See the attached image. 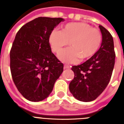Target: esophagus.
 Returning <instances> with one entry per match:
<instances>
[{
    "mask_svg": "<svg viewBox=\"0 0 124 124\" xmlns=\"http://www.w3.org/2000/svg\"><path fill=\"white\" fill-rule=\"evenodd\" d=\"M70 67H71V66L69 65H64V69H70Z\"/></svg>",
    "mask_w": 124,
    "mask_h": 124,
    "instance_id": "1",
    "label": "esophagus"
}]
</instances>
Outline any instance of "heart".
I'll use <instances>...</instances> for the list:
<instances>
[{"label":"heart","mask_w":124,"mask_h":124,"mask_svg":"<svg viewBox=\"0 0 124 124\" xmlns=\"http://www.w3.org/2000/svg\"><path fill=\"white\" fill-rule=\"evenodd\" d=\"M69 42L71 46L62 50L59 58L63 62L76 64L81 59H90L97 53L102 35L99 30L83 22L69 23L62 27V31L53 30L50 32L49 43L56 53H60Z\"/></svg>","instance_id":"obj_1"}]
</instances>
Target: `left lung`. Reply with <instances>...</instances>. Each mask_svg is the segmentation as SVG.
Listing matches in <instances>:
<instances>
[{
  "label": "left lung",
  "instance_id": "1",
  "mask_svg": "<svg viewBox=\"0 0 124 124\" xmlns=\"http://www.w3.org/2000/svg\"><path fill=\"white\" fill-rule=\"evenodd\" d=\"M102 43L97 52L79 65L72 66L74 78L69 84V90L76 99L90 102L104 91L109 83L114 68L115 53L111 34L99 25Z\"/></svg>",
  "mask_w": 124,
  "mask_h": 124
}]
</instances>
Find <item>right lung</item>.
Returning <instances> with one entry per match:
<instances>
[{
    "mask_svg": "<svg viewBox=\"0 0 124 124\" xmlns=\"http://www.w3.org/2000/svg\"><path fill=\"white\" fill-rule=\"evenodd\" d=\"M64 19L39 17L17 32L10 52V69L17 89L27 100L49 96L64 65L52 52L49 36Z\"/></svg>",
    "mask_w": 124,
    "mask_h": 124,
    "instance_id": "add662e5",
    "label": "right lung"
}]
</instances>
